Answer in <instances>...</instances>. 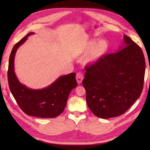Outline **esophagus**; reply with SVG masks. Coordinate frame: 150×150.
Returning a JSON list of instances; mask_svg holds the SVG:
<instances>
[{
    "mask_svg": "<svg viewBox=\"0 0 150 150\" xmlns=\"http://www.w3.org/2000/svg\"><path fill=\"white\" fill-rule=\"evenodd\" d=\"M83 78H84V76L81 73H80V72L77 73L76 76V80L78 84H80L82 83Z\"/></svg>",
    "mask_w": 150,
    "mask_h": 150,
    "instance_id": "obj_1",
    "label": "esophagus"
}]
</instances>
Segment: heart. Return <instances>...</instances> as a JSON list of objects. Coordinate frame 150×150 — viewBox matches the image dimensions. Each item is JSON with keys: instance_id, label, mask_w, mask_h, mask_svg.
<instances>
[{"instance_id": "heart-1", "label": "heart", "mask_w": 150, "mask_h": 150, "mask_svg": "<svg viewBox=\"0 0 150 150\" xmlns=\"http://www.w3.org/2000/svg\"><path fill=\"white\" fill-rule=\"evenodd\" d=\"M109 48V43L106 40L91 39L78 45L75 52L79 55L86 53L83 59V62L87 64L96 62L105 56Z\"/></svg>"}]
</instances>
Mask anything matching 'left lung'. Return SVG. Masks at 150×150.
<instances>
[{
  "label": "left lung",
  "mask_w": 150,
  "mask_h": 150,
  "mask_svg": "<svg viewBox=\"0 0 150 150\" xmlns=\"http://www.w3.org/2000/svg\"><path fill=\"white\" fill-rule=\"evenodd\" d=\"M116 52L85 68L83 86L92 113L102 119L122 115L143 89L145 61L140 47L127 35Z\"/></svg>",
  "instance_id": "left-lung-1"
}]
</instances>
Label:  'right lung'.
<instances>
[{
    "label": "right lung",
    "instance_id": "add662e5",
    "mask_svg": "<svg viewBox=\"0 0 150 150\" xmlns=\"http://www.w3.org/2000/svg\"><path fill=\"white\" fill-rule=\"evenodd\" d=\"M30 32L16 44L9 58L8 80L12 95L21 109L28 115L41 118H54L64 111L71 91L76 87V74L70 73L59 76L48 87L33 89L21 83L14 72V61L19 47L24 43Z\"/></svg>",
    "mask_w": 150,
    "mask_h": 150
}]
</instances>
